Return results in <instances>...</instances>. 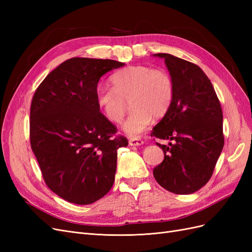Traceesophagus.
I'll return each mask as SVG.
<instances>
[{"label": "esophagus", "mask_w": 252, "mask_h": 252, "mask_svg": "<svg viewBox=\"0 0 252 252\" xmlns=\"http://www.w3.org/2000/svg\"><path fill=\"white\" fill-rule=\"evenodd\" d=\"M144 142L140 138H131L129 139V145L130 146H140V145H143Z\"/></svg>", "instance_id": "34e87169"}]
</instances>
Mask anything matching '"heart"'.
Returning a JSON list of instances; mask_svg holds the SVG:
<instances>
[{"label": "heart", "mask_w": 252, "mask_h": 252, "mask_svg": "<svg viewBox=\"0 0 252 252\" xmlns=\"http://www.w3.org/2000/svg\"><path fill=\"white\" fill-rule=\"evenodd\" d=\"M111 85H98L96 104L104 116L120 123L130 103L132 110L122 125L123 130L134 136L143 132L151 120L164 118L174 98V83L164 69L149 66H127L112 74Z\"/></svg>", "instance_id": "obj_1"}]
</instances>
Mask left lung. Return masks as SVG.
<instances>
[{"mask_svg":"<svg viewBox=\"0 0 252 252\" xmlns=\"http://www.w3.org/2000/svg\"><path fill=\"white\" fill-rule=\"evenodd\" d=\"M163 58L174 83L168 113L151 136L174 143L158 144L164 161L154 169L157 182L177 194H190L206 185L224 146L223 111L210 80L201 68L169 53Z\"/></svg>","mask_w":252,"mask_h":252,"instance_id":"8db88e82","label":"left lung"}]
</instances>
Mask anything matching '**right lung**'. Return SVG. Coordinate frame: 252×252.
<instances>
[{"label":"right lung","mask_w":252,"mask_h":252,"mask_svg":"<svg viewBox=\"0 0 252 252\" xmlns=\"http://www.w3.org/2000/svg\"><path fill=\"white\" fill-rule=\"evenodd\" d=\"M124 63L72 58L37 87L30 106V145L53 192L78 205L96 202L111 189L118 149L128 141L96 104L97 83Z\"/></svg>","instance_id":"add662e5"}]
</instances>
